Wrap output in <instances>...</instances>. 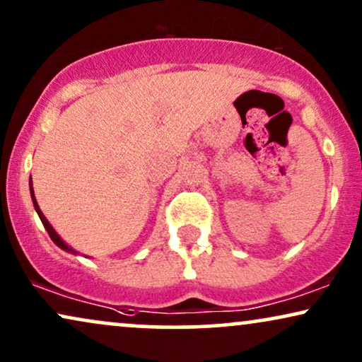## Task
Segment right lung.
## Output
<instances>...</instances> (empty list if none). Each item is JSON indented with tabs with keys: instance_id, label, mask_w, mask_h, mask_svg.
Instances as JSON below:
<instances>
[{
	"instance_id": "obj_1",
	"label": "right lung",
	"mask_w": 362,
	"mask_h": 362,
	"mask_svg": "<svg viewBox=\"0 0 362 362\" xmlns=\"http://www.w3.org/2000/svg\"><path fill=\"white\" fill-rule=\"evenodd\" d=\"M31 185V184H30ZM31 199H33V204H35V209H36V212H38V215H40V218H41V222H43V226H45V228H47V232H48V235L52 237V240L54 242V244H57L58 247H62L63 250H68V252H70V247H68L65 242H63L62 239H59V235L57 234V232L53 230V227L49 226V222L47 221V218H45V215L41 214V210H40V207H38V204H36V200H35V195H33V187H31Z\"/></svg>"
}]
</instances>
